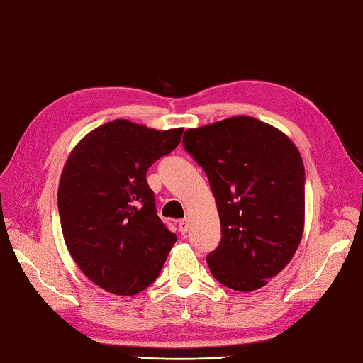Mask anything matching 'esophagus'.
Instances as JSON below:
<instances>
[{
  "label": "esophagus",
  "mask_w": 363,
  "mask_h": 363,
  "mask_svg": "<svg viewBox=\"0 0 363 363\" xmlns=\"http://www.w3.org/2000/svg\"><path fill=\"white\" fill-rule=\"evenodd\" d=\"M179 230H180L182 235L188 233V230H189V220L188 219H182L180 220V223H179Z\"/></svg>",
  "instance_id": "1"
}]
</instances>
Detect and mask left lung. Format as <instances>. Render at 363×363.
<instances>
[{"mask_svg": "<svg viewBox=\"0 0 363 363\" xmlns=\"http://www.w3.org/2000/svg\"><path fill=\"white\" fill-rule=\"evenodd\" d=\"M183 147L208 177L220 242L206 255L213 277L254 291L290 263L304 232V162L290 138L254 117L184 131Z\"/></svg>", "mask_w": 363, "mask_h": 363, "instance_id": "obj_1", "label": "left lung"}]
</instances>
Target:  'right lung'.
<instances>
[{"mask_svg": "<svg viewBox=\"0 0 363 363\" xmlns=\"http://www.w3.org/2000/svg\"><path fill=\"white\" fill-rule=\"evenodd\" d=\"M182 135L116 119L81 139L65 162L57 189L64 240L103 290L133 296L160 276L177 236L158 218L145 174Z\"/></svg>", "mask_w": 363, "mask_h": 363, "instance_id": "1", "label": "right lung"}]
</instances>
